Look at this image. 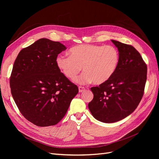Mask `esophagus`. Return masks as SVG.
Wrapping results in <instances>:
<instances>
[{"label":"esophagus","mask_w":159,"mask_h":159,"mask_svg":"<svg viewBox=\"0 0 159 159\" xmlns=\"http://www.w3.org/2000/svg\"><path fill=\"white\" fill-rule=\"evenodd\" d=\"M85 91V88H84V87H82V86H79V91L80 93H82V92H83V91Z\"/></svg>","instance_id":"1"}]
</instances>
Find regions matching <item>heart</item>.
<instances>
[{
	"instance_id": "heart-1",
	"label": "heart",
	"mask_w": 159,
	"mask_h": 159,
	"mask_svg": "<svg viewBox=\"0 0 159 159\" xmlns=\"http://www.w3.org/2000/svg\"><path fill=\"white\" fill-rule=\"evenodd\" d=\"M70 56L58 55L56 64L65 76L73 80L82 70L83 73L77 79L79 84L92 81L95 84L107 82L115 73L119 62V52L113 46L81 44L70 49Z\"/></svg>"
}]
</instances>
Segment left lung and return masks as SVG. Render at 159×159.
Here are the masks:
<instances>
[{
    "mask_svg": "<svg viewBox=\"0 0 159 159\" xmlns=\"http://www.w3.org/2000/svg\"><path fill=\"white\" fill-rule=\"evenodd\" d=\"M120 58L115 73L107 82L91 88L93 98L88 104L94 117L102 122L119 121L135 111L144 93L147 65L131 45L111 40Z\"/></svg>",
    "mask_w": 159,
    "mask_h": 159,
    "instance_id": "1",
    "label": "left lung"
}]
</instances>
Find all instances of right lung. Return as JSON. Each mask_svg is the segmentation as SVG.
I'll list each match as a JSON object with an SVG mask.
<instances>
[{
  "label": "right lung",
  "instance_id": "right-lung-1",
  "mask_svg": "<svg viewBox=\"0 0 159 159\" xmlns=\"http://www.w3.org/2000/svg\"><path fill=\"white\" fill-rule=\"evenodd\" d=\"M66 49L59 42L43 38L23 48L15 61L10 80L12 97L25 119L37 126L59 122L79 93L55 62Z\"/></svg>",
  "mask_w": 159,
  "mask_h": 159
}]
</instances>
